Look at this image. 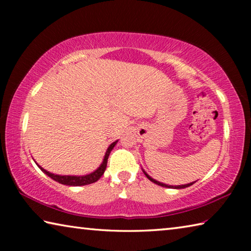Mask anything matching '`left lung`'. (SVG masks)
Masks as SVG:
<instances>
[{"mask_svg": "<svg viewBox=\"0 0 251 251\" xmlns=\"http://www.w3.org/2000/svg\"><path fill=\"white\" fill-rule=\"evenodd\" d=\"M144 172V171H143ZM144 174H145L146 175V177L148 178V179H150L151 181H152L154 182V184H157V185H159V186H161V187H168V188H175V189H181V188H186V187H189V186H192L194 182H196V181H194V182H189V184H186V185H179V186H171V185H166V184H163V182H160V181H157L156 179H154V178H151L150 175H147L146 174V172H144Z\"/></svg>", "mask_w": 251, "mask_h": 251, "instance_id": "1", "label": "left lung"}]
</instances>
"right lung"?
<instances>
[{
    "instance_id": "obj_1",
    "label": "right lung",
    "mask_w": 251,
    "mask_h": 251,
    "mask_svg": "<svg viewBox=\"0 0 251 251\" xmlns=\"http://www.w3.org/2000/svg\"><path fill=\"white\" fill-rule=\"evenodd\" d=\"M118 141H115L114 143L110 144V145L108 146L107 151H106L105 152V156H104V159H103V163L100 164V166L96 169V171H94L91 174H88V175H84V176H69V175H55V174H52L50 173L48 171H45L44 168H42L40 165H37L39 166V168L41 169L42 172H43L44 174H46L49 177L52 178V179H54L55 181L59 182V184H63V185H67V186H84V185H90V184H93V182H95L100 179V178L103 176V174L105 172L106 169V166H107V159H108V156L110 154V151H112V150L114 147H115V145L117 144Z\"/></svg>"
}]
</instances>
